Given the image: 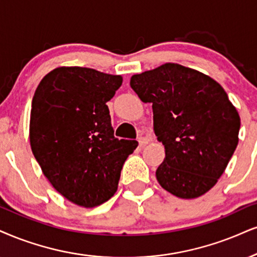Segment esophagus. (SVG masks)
<instances>
[{
	"label": "esophagus",
	"instance_id": "1",
	"mask_svg": "<svg viewBox=\"0 0 257 257\" xmlns=\"http://www.w3.org/2000/svg\"><path fill=\"white\" fill-rule=\"evenodd\" d=\"M138 142H139V145H141V147H144V145H147L149 143V139L147 137H139Z\"/></svg>",
	"mask_w": 257,
	"mask_h": 257
}]
</instances>
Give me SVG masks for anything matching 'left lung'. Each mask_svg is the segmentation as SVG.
Here are the masks:
<instances>
[{
	"label": "left lung",
	"instance_id": "1",
	"mask_svg": "<svg viewBox=\"0 0 257 257\" xmlns=\"http://www.w3.org/2000/svg\"><path fill=\"white\" fill-rule=\"evenodd\" d=\"M130 84L153 103L155 135L166 149L158 183L182 199L210 191L238 144L240 119L223 87L175 63L134 75Z\"/></svg>",
	"mask_w": 257,
	"mask_h": 257
}]
</instances>
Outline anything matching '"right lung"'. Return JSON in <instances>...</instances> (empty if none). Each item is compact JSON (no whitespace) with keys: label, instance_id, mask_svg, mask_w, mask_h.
I'll use <instances>...</instances> for the list:
<instances>
[{"label":"right lung","instance_id":"add662e5","mask_svg":"<svg viewBox=\"0 0 257 257\" xmlns=\"http://www.w3.org/2000/svg\"><path fill=\"white\" fill-rule=\"evenodd\" d=\"M121 83L119 75L63 66L40 81L32 100V153L53 188L78 206L112 198L138 145L114 137L106 102Z\"/></svg>","mask_w":257,"mask_h":257}]
</instances>
